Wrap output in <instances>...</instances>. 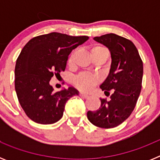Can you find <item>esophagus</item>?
<instances>
[{
	"mask_svg": "<svg viewBox=\"0 0 160 160\" xmlns=\"http://www.w3.org/2000/svg\"><path fill=\"white\" fill-rule=\"evenodd\" d=\"M79 95L81 96L82 98H89L88 94H85V93H83V92H80V93H79Z\"/></svg>",
	"mask_w": 160,
	"mask_h": 160,
	"instance_id": "34e87169",
	"label": "esophagus"
}]
</instances>
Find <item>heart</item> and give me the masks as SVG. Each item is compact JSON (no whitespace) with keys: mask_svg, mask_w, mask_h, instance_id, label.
<instances>
[{"mask_svg":"<svg viewBox=\"0 0 160 160\" xmlns=\"http://www.w3.org/2000/svg\"><path fill=\"white\" fill-rule=\"evenodd\" d=\"M93 50H106L105 48L102 46H95L92 49ZM98 82L97 76L90 73H81L76 76L73 79V83L76 87L83 91H89L95 86Z\"/></svg>","mask_w":160,"mask_h":160,"instance_id":"obj_1","label":"heart"}]
</instances>
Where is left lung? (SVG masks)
Here are the masks:
<instances>
[{
	"instance_id": "obj_1",
	"label": "left lung",
	"mask_w": 160,
	"mask_h": 160,
	"mask_svg": "<svg viewBox=\"0 0 160 160\" xmlns=\"http://www.w3.org/2000/svg\"><path fill=\"white\" fill-rule=\"evenodd\" d=\"M94 40L107 46L111 52V70L100 85L104 93L111 90V100L101 98V106L87 118L96 127L115 128L131 115L142 88L143 66L138 49L131 41L114 33L95 37Z\"/></svg>"
}]
</instances>
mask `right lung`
I'll list each match as a JSON object with an SVG mask.
<instances>
[{
	"label": "right lung",
	"instance_id": "obj_1",
	"mask_svg": "<svg viewBox=\"0 0 160 160\" xmlns=\"http://www.w3.org/2000/svg\"><path fill=\"white\" fill-rule=\"evenodd\" d=\"M88 39L53 32L35 37L24 46L16 62L15 90L22 109L33 122H58L68 99L78 94L73 87L54 92L49 81L64 71L72 50Z\"/></svg>",
	"mask_w": 160,
	"mask_h": 160
}]
</instances>
